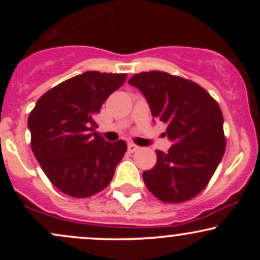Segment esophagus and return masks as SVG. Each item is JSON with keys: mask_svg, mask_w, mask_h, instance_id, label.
<instances>
[{"mask_svg": "<svg viewBox=\"0 0 260 260\" xmlns=\"http://www.w3.org/2000/svg\"><path fill=\"white\" fill-rule=\"evenodd\" d=\"M137 150H139L138 145L132 144V143H129V144H128V151H129V153H136Z\"/></svg>", "mask_w": 260, "mask_h": 260, "instance_id": "1", "label": "esophagus"}]
</instances>
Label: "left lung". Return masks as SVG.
<instances>
[{
    "mask_svg": "<svg viewBox=\"0 0 260 260\" xmlns=\"http://www.w3.org/2000/svg\"><path fill=\"white\" fill-rule=\"evenodd\" d=\"M129 84L147 99L153 117L165 123L172 142L156 151V165L143 172L145 186L164 203H183L208 186L226 148L216 100L192 80L159 71L134 74Z\"/></svg>",
    "mask_w": 260,
    "mask_h": 260,
    "instance_id": "1",
    "label": "left lung"
}]
</instances>
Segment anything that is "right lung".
<instances>
[{"mask_svg": "<svg viewBox=\"0 0 260 260\" xmlns=\"http://www.w3.org/2000/svg\"><path fill=\"white\" fill-rule=\"evenodd\" d=\"M126 78V73L88 71L53 86L31 110V150L47 178L64 194L88 198L112 180L127 144L121 139L106 142L95 132V117Z\"/></svg>", "mask_w": 260, "mask_h": 260, "instance_id": "obj_1", "label": "right lung"}]
</instances>
